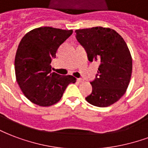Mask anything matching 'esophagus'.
I'll return each instance as SVG.
<instances>
[{
    "instance_id": "34e87169",
    "label": "esophagus",
    "mask_w": 148,
    "mask_h": 148,
    "mask_svg": "<svg viewBox=\"0 0 148 148\" xmlns=\"http://www.w3.org/2000/svg\"><path fill=\"white\" fill-rule=\"evenodd\" d=\"M77 82H79V83H82V82H84V80L82 79V78H77Z\"/></svg>"
}]
</instances>
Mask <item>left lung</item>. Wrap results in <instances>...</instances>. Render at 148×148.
Listing matches in <instances>:
<instances>
[{
    "mask_svg": "<svg viewBox=\"0 0 148 148\" xmlns=\"http://www.w3.org/2000/svg\"><path fill=\"white\" fill-rule=\"evenodd\" d=\"M75 33L88 60L99 63L96 79L91 82L92 92L85 99L96 107L110 106L125 93L130 84L132 69L130 49L121 35L110 28L96 27Z\"/></svg>",
    "mask_w": 148,
    "mask_h": 148,
    "instance_id": "8db88e82",
    "label": "left lung"
}]
</instances>
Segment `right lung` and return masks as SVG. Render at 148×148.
Here are the masks:
<instances>
[{
	"instance_id": "obj_1",
	"label": "right lung",
	"mask_w": 148,
	"mask_h": 148,
	"mask_svg": "<svg viewBox=\"0 0 148 148\" xmlns=\"http://www.w3.org/2000/svg\"><path fill=\"white\" fill-rule=\"evenodd\" d=\"M72 29L44 27L25 34L16 51V81L24 96L41 107H49L62 98L67 85L76 82L71 75L52 72L51 63L58 48L72 34Z\"/></svg>"
}]
</instances>
